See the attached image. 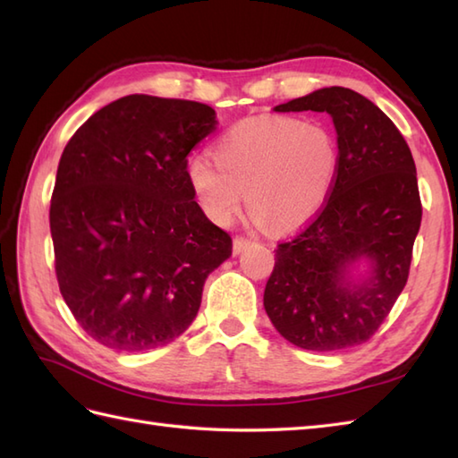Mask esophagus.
<instances>
[{
  "label": "esophagus",
  "mask_w": 458,
  "mask_h": 458,
  "mask_svg": "<svg viewBox=\"0 0 458 458\" xmlns=\"http://www.w3.org/2000/svg\"><path fill=\"white\" fill-rule=\"evenodd\" d=\"M250 246H251L250 240L242 238V236H236V238H234V244H232V250H234V256H240L242 251H244V250L250 248Z\"/></svg>",
  "instance_id": "obj_1"
}]
</instances>
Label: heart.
Segmentation results:
<instances>
[{
  "mask_svg": "<svg viewBox=\"0 0 458 458\" xmlns=\"http://www.w3.org/2000/svg\"><path fill=\"white\" fill-rule=\"evenodd\" d=\"M210 161L187 163V181L204 216L228 224L242 207L271 230L305 226L335 187L340 149L336 135L318 120L289 115L250 118L220 135Z\"/></svg>",
  "mask_w": 458,
  "mask_h": 458,
  "instance_id": "heart-1",
  "label": "heart"
}]
</instances>
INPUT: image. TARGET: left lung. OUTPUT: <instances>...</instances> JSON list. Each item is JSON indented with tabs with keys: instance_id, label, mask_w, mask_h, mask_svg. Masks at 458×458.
<instances>
[{
	"instance_id": "left-lung-1",
	"label": "left lung",
	"mask_w": 458,
	"mask_h": 458,
	"mask_svg": "<svg viewBox=\"0 0 458 458\" xmlns=\"http://www.w3.org/2000/svg\"><path fill=\"white\" fill-rule=\"evenodd\" d=\"M327 112L340 149L335 187L309 226L276 250L264 307L291 344L335 352L374 336L407 284L421 226L411 151L374 102L343 86L279 104Z\"/></svg>"
}]
</instances>
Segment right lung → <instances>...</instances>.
Masks as SVG:
<instances>
[{"instance_id":"1","label":"right lung","mask_w":458,"mask_h":458,"mask_svg":"<svg viewBox=\"0 0 458 458\" xmlns=\"http://www.w3.org/2000/svg\"><path fill=\"white\" fill-rule=\"evenodd\" d=\"M216 123L207 104L131 94L63 151L48 212L58 287L76 323L115 352L181 336L232 256L187 181V155Z\"/></svg>"}]
</instances>
